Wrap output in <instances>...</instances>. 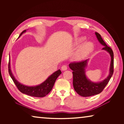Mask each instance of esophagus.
<instances>
[{
	"label": "esophagus",
	"instance_id": "34e87169",
	"mask_svg": "<svg viewBox=\"0 0 124 124\" xmlns=\"http://www.w3.org/2000/svg\"><path fill=\"white\" fill-rule=\"evenodd\" d=\"M61 70H67V66L66 65H63V66H62L61 67Z\"/></svg>",
	"mask_w": 124,
	"mask_h": 124
}]
</instances>
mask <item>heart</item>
I'll return each mask as SVG.
<instances>
[{
  "label": "heart",
  "mask_w": 124,
  "mask_h": 124,
  "mask_svg": "<svg viewBox=\"0 0 124 124\" xmlns=\"http://www.w3.org/2000/svg\"><path fill=\"white\" fill-rule=\"evenodd\" d=\"M85 39V38L84 37L80 38L79 39L78 42L79 43H81V42L84 41ZM93 49V45L91 42H87V43H85L84 44L82 45V46L80 48L79 51H78L76 54V56H75L76 60H83V58H84L88 54L90 53V52L92 51Z\"/></svg>",
  "instance_id": "b5f03b06"
}]
</instances>
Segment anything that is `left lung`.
<instances>
[{
    "instance_id": "obj_1",
    "label": "left lung",
    "mask_w": 124,
    "mask_h": 124,
    "mask_svg": "<svg viewBox=\"0 0 124 124\" xmlns=\"http://www.w3.org/2000/svg\"><path fill=\"white\" fill-rule=\"evenodd\" d=\"M98 40L104 47L103 50L109 52L111 57L109 74L106 79L99 83L91 82L87 78L85 74V68L86 67L88 60L80 62H71L69 64L70 68L73 70V85L75 91L80 96L89 97L100 93L109 81L114 72V54L112 49L108 46L103 41L101 35L95 32Z\"/></svg>"
}]
</instances>
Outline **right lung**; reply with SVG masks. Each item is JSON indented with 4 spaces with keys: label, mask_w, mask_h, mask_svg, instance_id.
Wrapping results in <instances>:
<instances>
[{
    "label": "right lung",
    "mask_w": 124,
    "mask_h": 124,
    "mask_svg": "<svg viewBox=\"0 0 124 124\" xmlns=\"http://www.w3.org/2000/svg\"><path fill=\"white\" fill-rule=\"evenodd\" d=\"M26 31V30L23 31L21 33L19 37ZM8 68H9L8 70H9V73L10 77H11L12 80H13L15 84L16 85L18 90L23 93L36 97H45L46 95H47L51 91L52 87L54 85V84L56 81V80L57 79L58 77L61 74V71L58 70L49 77V78L46 80L44 82L41 83V84L35 86H28L22 84L21 83L17 81V80L15 78L14 76L11 72V68H10V60L9 61V64H8Z\"/></svg>",
    "instance_id": "right-lung-1"
}]
</instances>
